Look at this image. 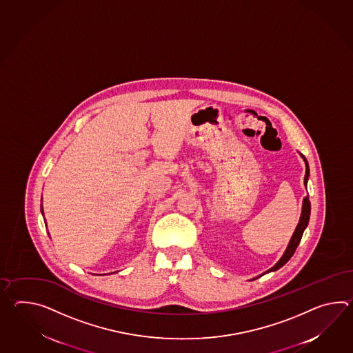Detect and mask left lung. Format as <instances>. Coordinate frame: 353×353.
Returning a JSON list of instances; mask_svg holds the SVG:
<instances>
[{"label": "left lung", "mask_w": 353, "mask_h": 353, "mask_svg": "<svg viewBox=\"0 0 353 353\" xmlns=\"http://www.w3.org/2000/svg\"><path fill=\"white\" fill-rule=\"evenodd\" d=\"M300 156L301 158L304 159V162H305V177H304V185H307V180H309V174H310V170H309V165H307V161H306V158L300 153ZM309 218H310V201H309V196H305L304 197V200H303V208H301V215H300V219H299L298 225L295 228V232H294V234L291 236L290 242L288 244V247H286V250L283 252V254L281 256V259H279L277 262H276V265L274 267H271L270 270H267L266 272H263V274H259L257 277H253L251 279L252 280H256V279H259L261 276H263V274H268V272H272V271H276V270H279V268H281L289 259L292 257V254L295 253L296 251V248H298L299 243H300V241H301V236H303V233H304V230H305L306 227H307V223H309Z\"/></svg>", "instance_id": "8db88e82"}]
</instances>
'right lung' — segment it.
Listing matches in <instances>:
<instances>
[{
	"instance_id": "obj_1",
	"label": "right lung",
	"mask_w": 353,
	"mask_h": 353,
	"mask_svg": "<svg viewBox=\"0 0 353 353\" xmlns=\"http://www.w3.org/2000/svg\"><path fill=\"white\" fill-rule=\"evenodd\" d=\"M40 209H41V214H43V216H44V212H43V205H40Z\"/></svg>"
}]
</instances>
